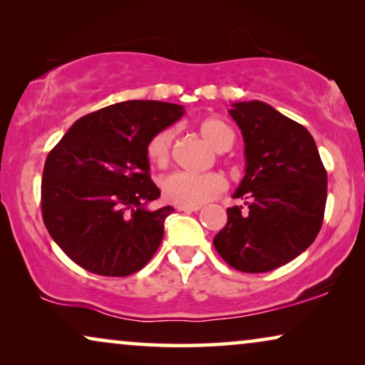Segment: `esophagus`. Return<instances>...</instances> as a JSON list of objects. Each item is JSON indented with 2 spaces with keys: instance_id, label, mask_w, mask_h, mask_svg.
Here are the masks:
<instances>
[{
  "instance_id": "1",
  "label": "esophagus",
  "mask_w": 365,
  "mask_h": 365,
  "mask_svg": "<svg viewBox=\"0 0 365 365\" xmlns=\"http://www.w3.org/2000/svg\"><path fill=\"white\" fill-rule=\"evenodd\" d=\"M179 211H184V212H196L201 209V206H178Z\"/></svg>"
}]
</instances>
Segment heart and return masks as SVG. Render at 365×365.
Returning a JSON list of instances; mask_svg holds the SVG:
<instances>
[{
	"label": "heart",
	"mask_w": 365,
	"mask_h": 365,
	"mask_svg": "<svg viewBox=\"0 0 365 365\" xmlns=\"http://www.w3.org/2000/svg\"><path fill=\"white\" fill-rule=\"evenodd\" d=\"M202 138L217 151H227L234 144V133L226 123L217 118H207L199 124ZM174 129H163L149 139L146 146L148 159L159 168L168 166L173 153ZM161 189L168 201L179 206H201L216 194L226 189V179L217 173L174 171L163 178Z\"/></svg>",
	"instance_id": "b5f03b06"
}]
</instances>
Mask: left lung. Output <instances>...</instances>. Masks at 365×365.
I'll use <instances>...</instances> for the list:
<instances>
[{
  "label": "left lung",
  "instance_id": "left-lung-1",
  "mask_svg": "<svg viewBox=\"0 0 365 365\" xmlns=\"http://www.w3.org/2000/svg\"><path fill=\"white\" fill-rule=\"evenodd\" d=\"M241 129L246 174L232 197L246 206L227 209V224L214 247L242 272H267L292 261L321 231L327 173L316 141L302 124L262 101L232 103Z\"/></svg>",
  "mask_w": 365,
  "mask_h": 365
}]
</instances>
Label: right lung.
<instances>
[{"mask_svg": "<svg viewBox=\"0 0 365 365\" xmlns=\"http://www.w3.org/2000/svg\"><path fill=\"white\" fill-rule=\"evenodd\" d=\"M182 114L184 108L173 103L111 104L79 118L48 154L43 221L78 266L124 277L158 251L174 209L148 207L161 192L149 178L146 146Z\"/></svg>", "mask_w": 365, "mask_h": 365, "instance_id": "1", "label": "right lung"}]
</instances>
